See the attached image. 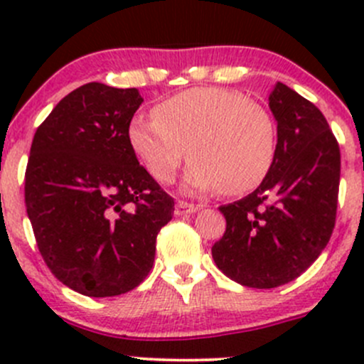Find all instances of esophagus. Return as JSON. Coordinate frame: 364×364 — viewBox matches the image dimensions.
<instances>
[{
  "label": "esophagus",
  "mask_w": 364,
  "mask_h": 364,
  "mask_svg": "<svg viewBox=\"0 0 364 364\" xmlns=\"http://www.w3.org/2000/svg\"><path fill=\"white\" fill-rule=\"evenodd\" d=\"M199 205H193V204H188V203H183V200H179L178 204H176L174 208V215L176 216H185V215H192V213L199 211Z\"/></svg>",
  "instance_id": "1"
}]
</instances>
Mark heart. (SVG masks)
<instances>
[{
  "label": "heart",
  "mask_w": 364,
  "mask_h": 364,
  "mask_svg": "<svg viewBox=\"0 0 364 364\" xmlns=\"http://www.w3.org/2000/svg\"><path fill=\"white\" fill-rule=\"evenodd\" d=\"M155 117H135L128 142L153 179L168 185L192 159L185 188L241 196L259 186L277 153L271 114L245 95L193 87L160 102Z\"/></svg>",
  "instance_id": "b5f03b06"
}]
</instances>
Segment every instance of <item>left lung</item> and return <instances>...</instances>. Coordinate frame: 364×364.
I'll return each instance as SVG.
<instances>
[{
	"instance_id": "8db88e82",
	"label": "left lung",
	"mask_w": 364,
	"mask_h": 364,
	"mask_svg": "<svg viewBox=\"0 0 364 364\" xmlns=\"http://www.w3.org/2000/svg\"><path fill=\"white\" fill-rule=\"evenodd\" d=\"M277 153L259 186L220 205L227 220L215 264L245 287L289 284L315 262L335 229L340 148L322 112L285 84L269 95Z\"/></svg>"
}]
</instances>
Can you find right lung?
I'll use <instances>...</instances> for the list:
<instances>
[{"mask_svg": "<svg viewBox=\"0 0 364 364\" xmlns=\"http://www.w3.org/2000/svg\"><path fill=\"white\" fill-rule=\"evenodd\" d=\"M139 90L87 82L36 128L24 178L26 211L50 273L90 297L137 287L155 262L174 199L128 142Z\"/></svg>", "mask_w": 364, "mask_h": 364, "instance_id": "add662e5", "label": "right lung"}]
</instances>
